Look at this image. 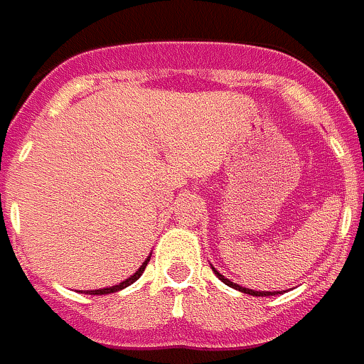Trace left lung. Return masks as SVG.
I'll return each instance as SVG.
<instances>
[{
  "label": "left lung",
  "mask_w": 364,
  "mask_h": 364,
  "mask_svg": "<svg viewBox=\"0 0 364 364\" xmlns=\"http://www.w3.org/2000/svg\"><path fill=\"white\" fill-rule=\"evenodd\" d=\"M215 274H218V278H219V280H221V282H225V284L231 286V288H235V290H239V292L251 294V296H270V292H255V290H249V288H243V286L233 284V282H231V280H228V278L223 277V274H219L218 270H215Z\"/></svg>",
  "instance_id": "8db88e82"
}]
</instances>
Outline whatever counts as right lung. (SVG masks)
Listing matches in <instances>:
<instances>
[{
	"instance_id": "obj_1",
	"label": "right lung",
	"mask_w": 364,
	"mask_h": 364,
	"mask_svg": "<svg viewBox=\"0 0 364 364\" xmlns=\"http://www.w3.org/2000/svg\"><path fill=\"white\" fill-rule=\"evenodd\" d=\"M146 264H149V259H146L145 262L141 264V269L136 270V272H135V274H133V277L127 278L125 282H121V284H117V286H112V288H102V290H90V294H94V296H100V294H112V292H117V290H123V288H127L129 284H133L135 280H139V277L143 274V270H145ZM86 294H87V292H86Z\"/></svg>"
}]
</instances>
